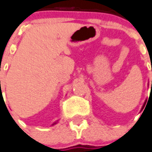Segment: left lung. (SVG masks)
<instances>
[{"label":"left lung","instance_id":"8db88e82","mask_svg":"<svg viewBox=\"0 0 152 152\" xmlns=\"http://www.w3.org/2000/svg\"><path fill=\"white\" fill-rule=\"evenodd\" d=\"M151 84H152V83H151ZM151 87H152V85H151ZM145 104H146V103H145Z\"/></svg>","mask_w":152,"mask_h":152}]
</instances>
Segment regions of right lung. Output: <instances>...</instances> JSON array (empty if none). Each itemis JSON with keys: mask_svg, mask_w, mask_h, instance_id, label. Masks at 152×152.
Here are the masks:
<instances>
[{"mask_svg": "<svg viewBox=\"0 0 152 152\" xmlns=\"http://www.w3.org/2000/svg\"><path fill=\"white\" fill-rule=\"evenodd\" d=\"M56 124V123H54V124ZM53 124H52V125H53Z\"/></svg>", "mask_w": 152, "mask_h": 152, "instance_id": "add662e5", "label": "right lung"}]
</instances>
